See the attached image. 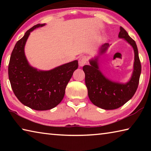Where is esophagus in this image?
Segmentation results:
<instances>
[{"instance_id": "obj_1", "label": "esophagus", "mask_w": 151, "mask_h": 151, "mask_svg": "<svg viewBox=\"0 0 151 151\" xmlns=\"http://www.w3.org/2000/svg\"><path fill=\"white\" fill-rule=\"evenodd\" d=\"M87 60H88L87 57H86V56H82V57L79 58L78 59L79 66H81V67L83 66L85 64H86V63H87Z\"/></svg>"}]
</instances>
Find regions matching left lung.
I'll list each match as a JSON object with an SVG mask.
<instances>
[{"label": "left lung", "mask_w": 151, "mask_h": 151, "mask_svg": "<svg viewBox=\"0 0 151 151\" xmlns=\"http://www.w3.org/2000/svg\"><path fill=\"white\" fill-rule=\"evenodd\" d=\"M119 38L123 39L134 50L133 70L128 82L123 83L110 80L99 68V58L106 52L111 45L109 43L102 45L99 48L98 55L89 60L90 65H85L83 68L89 99L94 105L104 110L118 109L129 101L136 93L141 73V65L136 42L121 27Z\"/></svg>", "instance_id": "1"}]
</instances>
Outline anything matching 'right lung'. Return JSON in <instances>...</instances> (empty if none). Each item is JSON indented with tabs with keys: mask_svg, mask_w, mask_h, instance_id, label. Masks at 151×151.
Masks as SVG:
<instances>
[{
	"mask_svg": "<svg viewBox=\"0 0 151 151\" xmlns=\"http://www.w3.org/2000/svg\"><path fill=\"white\" fill-rule=\"evenodd\" d=\"M46 24H38L25 32L15 45L9 65V78L15 96L20 103L37 111L55 108L62 101L65 88L78 60L64 64L49 70H38L28 62L24 47L30 32Z\"/></svg>",
	"mask_w": 151,
	"mask_h": 151,
	"instance_id": "1",
	"label": "right lung"
}]
</instances>
